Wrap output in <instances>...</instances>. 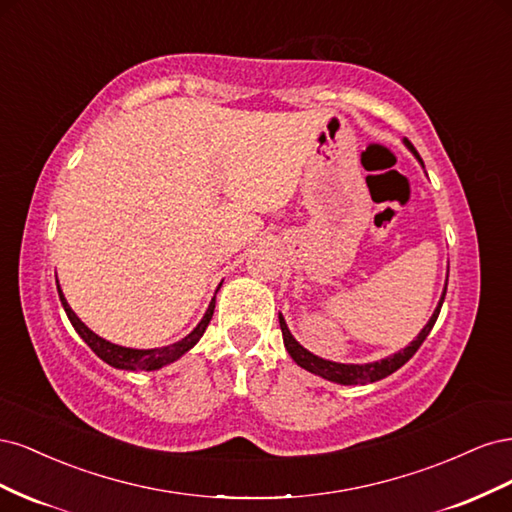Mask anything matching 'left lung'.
<instances>
[{"label":"left lung","mask_w":512,"mask_h":512,"mask_svg":"<svg viewBox=\"0 0 512 512\" xmlns=\"http://www.w3.org/2000/svg\"><path fill=\"white\" fill-rule=\"evenodd\" d=\"M404 145L410 149V153L418 160V164H421V166L425 168L421 156H418V151L412 147V143L408 141V138H404ZM446 284H448V277H446V282H444L442 297H440L436 309H433V314H431L429 322L421 329V333H418L406 348L397 350V352L391 354V356H384V359H380V361H374V363H335V361L322 359V356H316L314 352H309L307 348H303V346L297 342V339H294V335L290 333L284 316L280 314V327H282V335H284V346H286L288 354L292 356L294 363H297V365L303 367V369H307L309 374L320 376V378L329 380V382L344 384V386L378 382V380H382V378H386V376H391L393 371H397L401 365H406V363L412 359V356H414V352H416L418 348H421V344L425 342L427 335H429L431 329H433V324H436V320H438V316H440V309H442V303H444V297H446Z\"/></svg>","instance_id":"8db88e82"}]
</instances>
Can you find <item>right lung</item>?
Segmentation results:
<instances>
[{
    "label": "right lung",
    "mask_w": 512,
    "mask_h": 512,
    "mask_svg": "<svg viewBox=\"0 0 512 512\" xmlns=\"http://www.w3.org/2000/svg\"><path fill=\"white\" fill-rule=\"evenodd\" d=\"M220 286H218V290H220ZM218 290H215V292H218ZM57 292H59V301H61V305H64L66 314H68V320L72 322L74 331L81 335L83 342L91 350H94L104 363H108V365L115 367V369H126V371H156V369H162L164 365H170V363H175L177 359H181V356L188 352V350H192L198 344V339L203 337L207 324L211 322L213 309H215V297H213L209 307H207L205 316L200 318V322L196 324L194 331L185 335L183 339H179V342L170 344V346H162V348L138 350V348L117 346L113 342H108V339L96 335L79 316L72 312V307L68 305L64 292H61V288H59V282H57Z\"/></svg>",
    "instance_id": "1"
}]
</instances>
